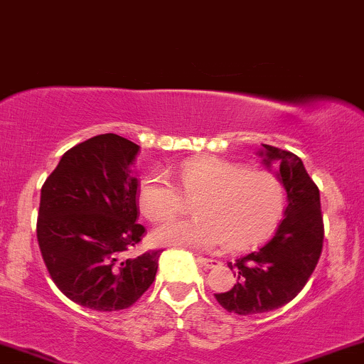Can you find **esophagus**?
Masks as SVG:
<instances>
[{"label":"esophagus","mask_w":364,"mask_h":364,"mask_svg":"<svg viewBox=\"0 0 364 364\" xmlns=\"http://www.w3.org/2000/svg\"><path fill=\"white\" fill-rule=\"evenodd\" d=\"M196 262L199 265H203V267H206V269H212V267H215V265H218V260L205 259V257H198Z\"/></svg>","instance_id":"esophagus-1"}]
</instances>
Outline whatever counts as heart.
Wrapping results in <instances>:
<instances>
[{
	"label": "heart",
	"mask_w": 364,
	"mask_h": 364,
	"mask_svg": "<svg viewBox=\"0 0 364 364\" xmlns=\"http://www.w3.org/2000/svg\"><path fill=\"white\" fill-rule=\"evenodd\" d=\"M183 194L199 198L194 220H173L152 232V241L173 248L210 250L222 245L241 252L272 232L287 205L283 181L269 170H248L220 158L189 159L178 170ZM139 208L151 222H165L183 208L182 194L166 175L139 187Z\"/></svg>",
	"instance_id": "obj_1"
}]
</instances>
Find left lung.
Returning a JSON list of instances; mask_svg holds the SVG:
<instances>
[{
    "mask_svg": "<svg viewBox=\"0 0 364 364\" xmlns=\"http://www.w3.org/2000/svg\"><path fill=\"white\" fill-rule=\"evenodd\" d=\"M257 152L265 168L279 166L277 177L287 191L284 217L271 237L255 252L228 262L236 284L215 299L240 316L262 314L283 307L299 295L314 272L323 250V215L319 189L302 159L290 151L265 146Z\"/></svg>",
    "mask_w": 364,
    "mask_h": 364,
    "instance_id": "obj_1",
    "label": "left lung"
}]
</instances>
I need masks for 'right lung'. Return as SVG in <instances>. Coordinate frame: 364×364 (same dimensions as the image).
I'll use <instances>...</instances> for the list:
<instances>
[{
    "mask_svg": "<svg viewBox=\"0 0 364 364\" xmlns=\"http://www.w3.org/2000/svg\"><path fill=\"white\" fill-rule=\"evenodd\" d=\"M139 151L116 134L92 136L65 152L41 187L38 245L53 283L77 306L121 311L156 277L163 250L123 255L146 232L136 224Z\"/></svg>",
    "mask_w": 364,
    "mask_h": 364,
    "instance_id": "right-lung-1",
    "label": "right lung"
}]
</instances>
